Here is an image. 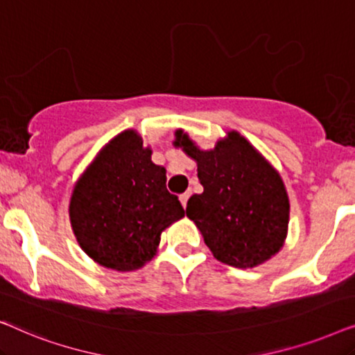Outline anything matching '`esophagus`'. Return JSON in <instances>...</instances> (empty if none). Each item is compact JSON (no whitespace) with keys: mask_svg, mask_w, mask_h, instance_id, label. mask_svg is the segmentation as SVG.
Instances as JSON below:
<instances>
[{"mask_svg":"<svg viewBox=\"0 0 355 355\" xmlns=\"http://www.w3.org/2000/svg\"><path fill=\"white\" fill-rule=\"evenodd\" d=\"M189 197H191V192H184V193H181V196H179V200H181L184 208H186V205H187Z\"/></svg>","mask_w":355,"mask_h":355,"instance_id":"obj_1","label":"esophagus"}]
</instances>
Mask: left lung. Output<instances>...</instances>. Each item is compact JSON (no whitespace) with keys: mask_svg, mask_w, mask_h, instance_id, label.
<instances>
[{"mask_svg":"<svg viewBox=\"0 0 355 355\" xmlns=\"http://www.w3.org/2000/svg\"><path fill=\"white\" fill-rule=\"evenodd\" d=\"M176 145L197 159L203 192L189 198L186 213L215 259L252 268L275 255L289 223V198L279 174L237 132L210 152L198 150L182 132Z\"/></svg>","mask_w":355,"mask_h":355,"instance_id":"left-lung-1","label":"left lung"}]
</instances>
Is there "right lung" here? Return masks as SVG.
<instances>
[{
	"label": "right lung",
	"instance_id": "add662e5",
	"mask_svg": "<svg viewBox=\"0 0 355 355\" xmlns=\"http://www.w3.org/2000/svg\"><path fill=\"white\" fill-rule=\"evenodd\" d=\"M134 130L101 150L72 192L69 215L87 255L106 268L130 271L155 255L159 234L184 208L166 189V171L150 159Z\"/></svg>",
	"mask_w": 355,
	"mask_h": 355
}]
</instances>
